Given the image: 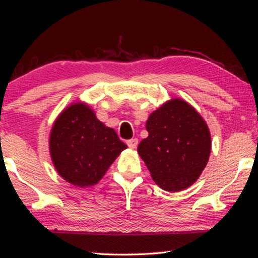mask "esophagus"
<instances>
[{"label": "esophagus", "mask_w": 258, "mask_h": 258, "mask_svg": "<svg viewBox=\"0 0 258 258\" xmlns=\"http://www.w3.org/2000/svg\"><path fill=\"white\" fill-rule=\"evenodd\" d=\"M126 144H128L129 148H132V149H135L137 147V144H139V140L137 139H132L129 141H126Z\"/></svg>", "instance_id": "esophagus-1"}]
</instances>
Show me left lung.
I'll return each instance as SVG.
<instances>
[{
  "instance_id": "1",
  "label": "left lung",
  "mask_w": 258,
  "mask_h": 258,
  "mask_svg": "<svg viewBox=\"0 0 258 258\" xmlns=\"http://www.w3.org/2000/svg\"><path fill=\"white\" fill-rule=\"evenodd\" d=\"M149 133L137 147L155 183L167 191L194 184L211 151L207 123L185 101L172 98L149 116Z\"/></svg>"
}]
</instances>
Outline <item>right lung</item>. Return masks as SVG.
<instances>
[{"label":"right lung","mask_w":258,"mask_h":258,"mask_svg":"<svg viewBox=\"0 0 258 258\" xmlns=\"http://www.w3.org/2000/svg\"><path fill=\"white\" fill-rule=\"evenodd\" d=\"M49 149L58 175L86 188L103 177L126 144L114 129L98 121L87 104L79 102L66 108L55 121Z\"/></svg>","instance_id":"1"}]
</instances>
